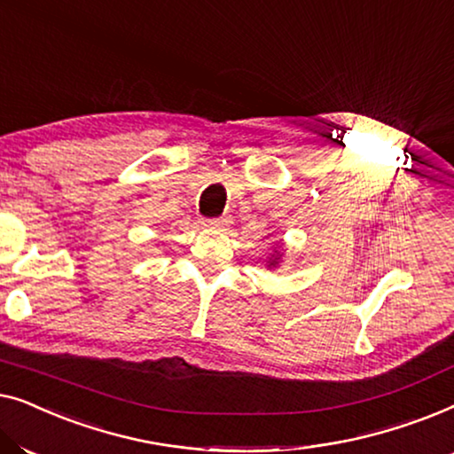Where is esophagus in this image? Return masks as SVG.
I'll return each mask as SVG.
<instances>
[{
  "instance_id": "34e87169",
  "label": "esophagus",
  "mask_w": 454,
  "mask_h": 454,
  "mask_svg": "<svg viewBox=\"0 0 454 454\" xmlns=\"http://www.w3.org/2000/svg\"><path fill=\"white\" fill-rule=\"evenodd\" d=\"M207 225L210 229H216V231H223V229H227L229 225H231V216H221V219H213V221H208Z\"/></svg>"
}]
</instances>
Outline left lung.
<instances>
[{"label":"left lung","mask_w":454,"mask_h":454,"mask_svg":"<svg viewBox=\"0 0 454 454\" xmlns=\"http://www.w3.org/2000/svg\"><path fill=\"white\" fill-rule=\"evenodd\" d=\"M270 250H272L270 256H269V260H266V269L269 270L278 269V266H281L283 256H285V241L278 239L277 244L270 246Z\"/></svg>","instance_id":"8db88e82"}]
</instances>
